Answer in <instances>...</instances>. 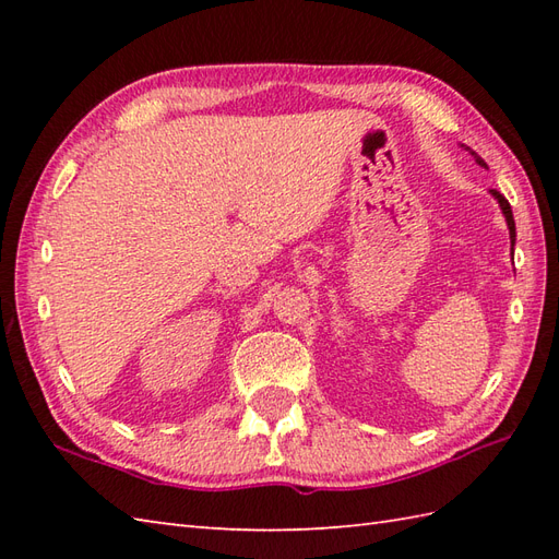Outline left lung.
<instances>
[{"mask_svg": "<svg viewBox=\"0 0 559 559\" xmlns=\"http://www.w3.org/2000/svg\"><path fill=\"white\" fill-rule=\"evenodd\" d=\"M468 148V146H466ZM471 151V148H468ZM473 156H476V153H473ZM478 158V156H476ZM478 163H483V158H478ZM492 197L497 199V201H500V206H502V213H504V218H507V225H509V230H512V240H514V216H512V206H509V201L500 194V192H497V189H492Z\"/></svg>", "mask_w": 559, "mask_h": 559, "instance_id": "left-lung-1", "label": "left lung"}]
</instances>
